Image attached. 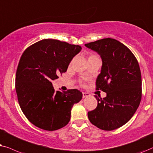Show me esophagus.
I'll return each mask as SVG.
<instances>
[{
	"instance_id": "1",
	"label": "esophagus",
	"mask_w": 153,
	"mask_h": 153,
	"mask_svg": "<svg viewBox=\"0 0 153 153\" xmlns=\"http://www.w3.org/2000/svg\"><path fill=\"white\" fill-rule=\"evenodd\" d=\"M90 96L89 93H87V92H82V97L83 98H86V97H88Z\"/></svg>"
}]
</instances>
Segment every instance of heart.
I'll use <instances>...</instances> for the list:
<instances>
[{
	"instance_id": "heart-1",
	"label": "heart",
	"mask_w": 153,
	"mask_h": 153,
	"mask_svg": "<svg viewBox=\"0 0 153 153\" xmlns=\"http://www.w3.org/2000/svg\"><path fill=\"white\" fill-rule=\"evenodd\" d=\"M91 56H94V55H91Z\"/></svg>"
}]
</instances>
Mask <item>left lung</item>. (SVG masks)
<instances>
[{
	"instance_id": "left-lung-1",
	"label": "left lung",
	"mask_w": 153,
	"mask_h": 153,
	"mask_svg": "<svg viewBox=\"0 0 153 153\" xmlns=\"http://www.w3.org/2000/svg\"><path fill=\"white\" fill-rule=\"evenodd\" d=\"M102 59L97 89L106 93L103 99L94 96L97 108L87 113L90 123L99 129L111 131L127 123L141 99V73L138 61L129 48L113 38L85 44Z\"/></svg>"
}]
</instances>
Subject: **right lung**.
<instances>
[{
    "label": "right lung",
    "instance_id": "obj_1",
    "mask_svg": "<svg viewBox=\"0 0 153 153\" xmlns=\"http://www.w3.org/2000/svg\"><path fill=\"white\" fill-rule=\"evenodd\" d=\"M81 50L80 45L44 39L22 54L16 73L15 89L20 108L33 125L54 131L70 121L71 108L82 99V94L76 89L55 91L52 80L66 72Z\"/></svg>",
    "mask_w": 153,
    "mask_h": 153
}]
</instances>
